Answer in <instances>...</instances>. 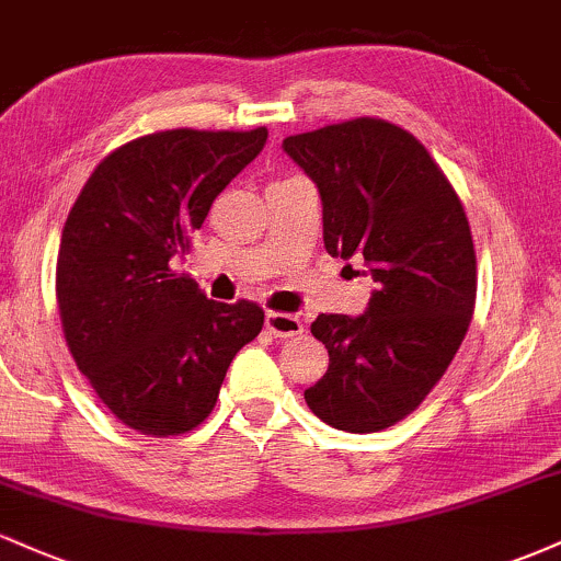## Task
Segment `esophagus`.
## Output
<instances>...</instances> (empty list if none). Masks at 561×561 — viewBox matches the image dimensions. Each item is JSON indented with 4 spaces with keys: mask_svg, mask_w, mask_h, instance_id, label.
Segmentation results:
<instances>
[{
    "mask_svg": "<svg viewBox=\"0 0 561 561\" xmlns=\"http://www.w3.org/2000/svg\"><path fill=\"white\" fill-rule=\"evenodd\" d=\"M266 330L276 334V337H298L302 334V321L295 313H279V311H268L266 313Z\"/></svg>",
    "mask_w": 561,
    "mask_h": 561,
    "instance_id": "obj_1",
    "label": "esophagus"
}]
</instances>
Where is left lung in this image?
Segmentation results:
<instances>
[{
	"label": "left lung",
	"instance_id": "1",
	"mask_svg": "<svg viewBox=\"0 0 561 561\" xmlns=\"http://www.w3.org/2000/svg\"><path fill=\"white\" fill-rule=\"evenodd\" d=\"M319 186L324 248L364 255L377 289L362 317L321 313L330 369L306 403L345 433L398 424L446 375L478 298V259L454 184L427 147L382 118H351L285 139Z\"/></svg>",
	"mask_w": 561,
	"mask_h": 561
}]
</instances>
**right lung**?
Returning <instances> with one entry per match:
<instances>
[{
  "instance_id": "add662e5",
  "label": "right lung",
  "mask_w": 561,
  "mask_h": 561,
  "mask_svg": "<svg viewBox=\"0 0 561 561\" xmlns=\"http://www.w3.org/2000/svg\"><path fill=\"white\" fill-rule=\"evenodd\" d=\"M266 137L259 126L131 139L100 160L70 208L55 272L68 351L105 409L141 435L208 420L231 358L259 337V302L208 300L171 259Z\"/></svg>"
}]
</instances>
